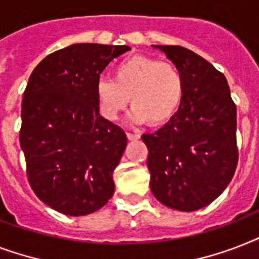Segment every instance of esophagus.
I'll list each match as a JSON object with an SVG mask.
<instances>
[{
	"mask_svg": "<svg viewBox=\"0 0 259 259\" xmlns=\"http://www.w3.org/2000/svg\"><path fill=\"white\" fill-rule=\"evenodd\" d=\"M126 137L129 141H136V140H140V134L136 133H126Z\"/></svg>",
	"mask_w": 259,
	"mask_h": 259,
	"instance_id": "1",
	"label": "esophagus"
}]
</instances>
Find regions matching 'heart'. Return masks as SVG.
Returning a JSON list of instances; mask_svg holds the SVG:
<instances>
[{
    "label": "heart",
    "instance_id": "1",
    "mask_svg": "<svg viewBox=\"0 0 259 259\" xmlns=\"http://www.w3.org/2000/svg\"><path fill=\"white\" fill-rule=\"evenodd\" d=\"M184 97V76L179 67L146 55L122 60L114 67L113 80L101 78L95 84L98 109L107 121H115L130 99L132 121L166 125L180 111Z\"/></svg>",
    "mask_w": 259,
    "mask_h": 259
}]
</instances>
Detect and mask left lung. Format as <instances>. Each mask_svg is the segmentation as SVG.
I'll return each mask as SVG.
<instances>
[{"instance_id":"left-lung-1","label":"left lung","mask_w":259,"mask_h":259,"mask_svg":"<svg viewBox=\"0 0 259 259\" xmlns=\"http://www.w3.org/2000/svg\"><path fill=\"white\" fill-rule=\"evenodd\" d=\"M179 67L185 97L177 115L153 134L148 148L150 189L166 207L196 211L229 185L237 169V106L225 75L180 46H153Z\"/></svg>"}]
</instances>
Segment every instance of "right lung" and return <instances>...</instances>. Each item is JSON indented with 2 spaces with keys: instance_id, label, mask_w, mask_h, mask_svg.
I'll return each instance as SVG.
<instances>
[{
  "instance_id": "right-lung-1",
  "label": "right lung",
  "mask_w": 259,
  "mask_h": 259,
  "mask_svg": "<svg viewBox=\"0 0 259 259\" xmlns=\"http://www.w3.org/2000/svg\"><path fill=\"white\" fill-rule=\"evenodd\" d=\"M127 46L72 44L42 59L21 103L20 144L36 196L70 217L95 212L114 193L125 132L99 115L95 84Z\"/></svg>"
}]
</instances>
